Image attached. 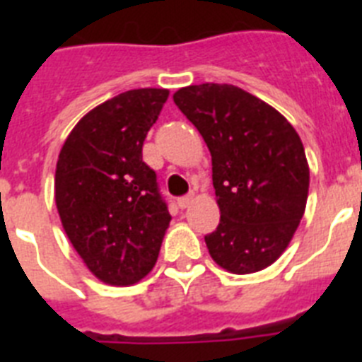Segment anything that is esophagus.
I'll list each match as a JSON object with an SVG mask.
<instances>
[{
    "mask_svg": "<svg viewBox=\"0 0 362 362\" xmlns=\"http://www.w3.org/2000/svg\"><path fill=\"white\" fill-rule=\"evenodd\" d=\"M192 203H193V193H189V195H184V197L178 199V206H180L182 210L187 209V206H189Z\"/></svg>",
    "mask_w": 362,
    "mask_h": 362,
    "instance_id": "1",
    "label": "esophagus"
}]
</instances>
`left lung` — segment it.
<instances>
[{
	"instance_id": "8db88e82",
	"label": "left lung",
	"mask_w": 362,
	"mask_h": 362,
	"mask_svg": "<svg viewBox=\"0 0 362 362\" xmlns=\"http://www.w3.org/2000/svg\"><path fill=\"white\" fill-rule=\"evenodd\" d=\"M212 156L220 226L204 237L210 257L233 274L267 269L286 252L308 199L300 136L284 116L233 84H195L173 95Z\"/></svg>"
}]
</instances>
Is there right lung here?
Listing matches in <instances>:
<instances>
[{
    "label": "right lung",
    "instance_id": "add662e5",
    "mask_svg": "<svg viewBox=\"0 0 362 362\" xmlns=\"http://www.w3.org/2000/svg\"><path fill=\"white\" fill-rule=\"evenodd\" d=\"M169 90L139 88L98 105L59 150L54 197L64 231L90 272L133 286L153 269L170 214L142 142Z\"/></svg>",
    "mask_w": 362,
    "mask_h": 362
}]
</instances>
